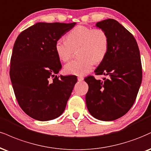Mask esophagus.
<instances>
[{"instance_id": "34e87169", "label": "esophagus", "mask_w": 151, "mask_h": 151, "mask_svg": "<svg viewBox=\"0 0 151 151\" xmlns=\"http://www.w3.org/2000/svg\"><path fill=\"white\" fill-rule=\"evenodd\" d=\"M77 79H78V81H82L83 80V77H77Z\"/></svg>"}]
</instances>
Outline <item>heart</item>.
<instances>
[{"mask_svg": "<svg viewBox=\"0 0 151 151\" xmlns=\"http://www.w3.org/2000/svg\"><path fill=\"white\" fill-rule=\"evenodd\" d=\"M67 41L59 39L55 41V50L58 58L67 62L72 58L74 49L79 48L78 55L81 58L73 60L65 66L68 74L83 76L93 68L94 62L103 60L109 48V39L106 32L99 28L78 25L66 36Z\"/></svg>", "mask_w": 151, "mask_h": 151, "instance_id": "heart-1", "label": "heart"}]
</instances>
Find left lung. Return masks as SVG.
Instances as JSON below:
<instances>
[{
  "mask_svg": "<svg viewBox=\"0 0 151 151\" xmlns=\"http://www.w3.org/2000/svg\"><path fill=\"white\" fill-rule=\"evenodd\" d=\"M96 26L106 32L109 48L95 74L107 78L103 81L93 76L85 78L86 103L93 117L112 121L124 115L137 99L142 81L140 51L134 36L117 21L105 19Z\"/></svg>",
  "mask_w": 151,
  "mask_h": 151,
  "instance_id": "obj_1",
  "label": "left lung"
}]
</instances>
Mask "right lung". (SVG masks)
Here are the masks:
<instances>
[{
	"instance_id": "right-lung-1",
	"label": "right lung",
	"mask_w": 151,
	"mask_h": 151,
	"mask_svg": "<svg viewBox=\"0 0 151 151\" xmlns=\"http://www.w3.org/2000/svg\"><path fill=\"white\" fill-rule=\"evenodd\" d=\"M75 24L38 22L14 42L10 68L14 95L23 111L36 120L61 115L77 81L74 76L56 75L62 65L55 50V41Z\"/></svg>"
}]
</instances>
